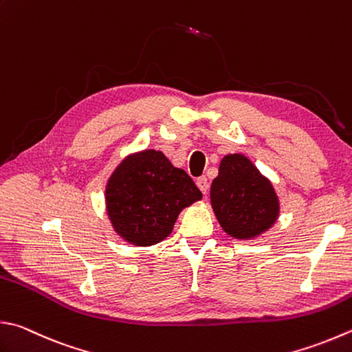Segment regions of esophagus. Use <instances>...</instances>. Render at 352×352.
Segmentation results:
<instances>
[{"label":"esophagus","instance_id":"obj_1","mask_svg":"<svg viewBox=\"0 0 352 352\" xmlns=\"http://www.w3.org/2000/svg\"><path fill=\"white\" fill-rule=\"evenodd\" d=\"M196 185H197L199 190H201L204 195L208 193V181H207V177H205V176L197 177L196 179Z\"/></svg>","mask_w":352,"mask_h":352}]
</instances>
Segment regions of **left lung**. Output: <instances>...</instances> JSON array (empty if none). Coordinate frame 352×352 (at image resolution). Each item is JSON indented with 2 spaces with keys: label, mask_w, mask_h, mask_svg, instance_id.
Masks as SVG:
<instances>
[{
  "label": "left lung",
  "mask_w": 352,
  "mask_h": 352,
  "mask_svg": "<svg viewBox=\"0 0 352 352\" xmlns=\"http://www.w3.org/2000/svg\"><path fill=\"white\" fill-rule=\"evenodd\" d=\"M211 205L225 233L251 239L270 227L279 216L274 188L243 155H227L211 184Z\"/></svg>",
  "instance_id": "obj_1"
}]
</instances>
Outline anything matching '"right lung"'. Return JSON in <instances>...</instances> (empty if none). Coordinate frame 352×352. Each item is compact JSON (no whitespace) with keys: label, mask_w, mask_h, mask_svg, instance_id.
I'll return each instance as SVG.
<instances>
[{"label":"right lung","mask_w":352,"mask_h":352,"mask_svg":"<svg viewBox=\"0 0 352 352\" xmlns=\"http://www.w3.org/2000/svg\"><path fill=\"white\" fill-rule=\"evenodd\" d=\"M201 197L193 179L156 150L125 157L105 188L111 225L138 247L164 241L179 213Z\"/></svg>","instance_id":"right-lung-1"}]
</instances>
